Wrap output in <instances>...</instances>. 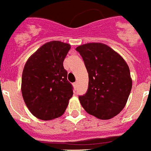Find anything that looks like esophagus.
<instances>
[{
  "label": "esophagus",
  "mask_w": 151,
  "mask_h": 151,
  "mask_svg": "<svg viewBox=\"0 0 151 151\" xmlns=\"http://www.w3.org/2000/svg\"><path fill=\"white\" fill-rule=\"evenodd\" d=\"M77 82L74 83V87H77Z\"/></svg>",
  "instance_id": "esophagus-1"
}]
</instances>
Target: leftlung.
I'll return each mask as SVG.
<instances>
[{
	"label": "left lung",
	"instance_id": "left-lung-1",
	"mask_svg": "<svg viewBox=\"0 0 151 151\" xmlns=\"http://www.w3.org/2000/svg\"><path fill=\"white\" fill-rule=\"evenodd\" d=\"M89 74L87 92L79 96L86 112L101 119L116 116L124 108L132 86L123 57L106 44L89 43L76 48Z\"/></svg>",
	"mask_w": 151,
	"mask_h": 151
}]
</instances>
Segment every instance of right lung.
<instances>
[{
  "label": "right lung",
  "instance_id": "right-lung-1",
  "mask_svg": "<svg viewBox=\"0 0 151 151\" xmlns=\"http://www.w3.org/2000/svg\"><path fill=\"white\" fill-rule=\"evenodd\" d=\"M70 45L59 40L43 44L27 60L22 71L21 90L30 112L42 120L63 114L73 96L67 80L64 59Z\"/></svg>",
  "mask_w": 151,
  "mask_h": 151
}]
</instances>
